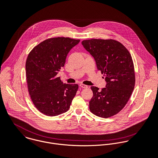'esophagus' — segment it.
<instances>
[{"instance_id":"esophagus-1","label":"esophagus","mask_w":158,"mask_h":158,"mask_svg":"<svg viewBox=\"0 0 158 158\" xmlns=\"http://www.w3.org/2000/svg\"><path fill=\"white\" fill-rule=\"evenodd\" d=\"M80 87L82 88H88V86H87V85H83V84H80Z\"/></svg>"}]
</instances>
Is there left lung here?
I'll return each mask as SVG.
<instances>
[{
  "mask_svg": "<svg viewBox=\"0 0 158 158\" xmlns=\"http://www.w3.org/2000/svg\"><path fill=\"white\" fill-rule=\"evenodd\" d=\"M84 48L94 58L105 77L106 87L91 86L93 96L89 110L95 115L109 118L119 113L128 102L135 86L133 60L126 48L113 39L85 40Z\"/></svg>",
  "mask_w": 158,
  "mask_h": 158,
  "instance_id": "obj_1",
  "label": "left lung"
}]
</instances>
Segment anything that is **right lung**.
<instances>
[{"label":"right lung","instance_id":"obj_1","mask_svg":"<svg viewBox=\"0 0 158 158\" xmlns=\"http://www.w3.org/2000/svg\"><path fill=\"white\" fill-rule=\"evenodd\" d=\"M80 41L69 37L48 39L28 54L26 76L29 94L34 105L45 115L66 112L76 95L78 85L63 83L56 75L64 66L67 54Z\"/></svg>","mask_w":158,"mask_h":158}]
</instances>
